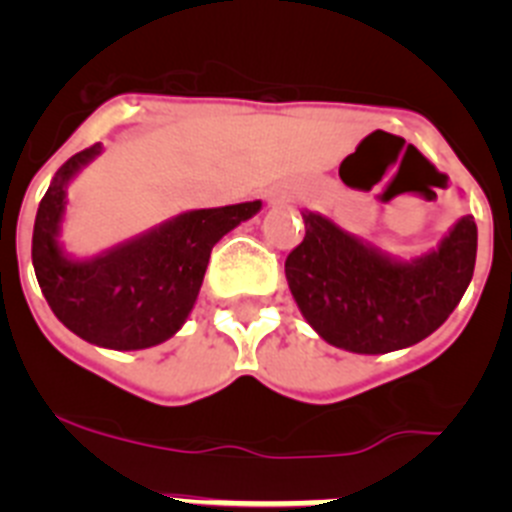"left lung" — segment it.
I'll use <instances>...</instances> for the list:
<instances>
[{
  "label": "left lung",
  "mask_w": 512,
  "mask_h": 512,
  "mask_svg": "<svg viewBox=\"0 0 512 512\" xmlns=\"http://www.w3.org/2000/svg\"><path fill=\"white\" fill-rule=\"evenodd\" d=\"M305 238L284 261L289 289L307 323L354 354H390L428 338L467 292L477 259V225L464 215L438 251L395 261L305 212Z\"/></svg>",
  "instance_id": "8db88e82"
}]
</instances>
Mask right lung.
Wrapping results in <instances>:
<instances>
[{
    "label": "right lung",
    "mask_w": 512,
    "mask_h": 512,
    "mask_svg": "<svg viewBox=\"0 0 512 512\" xmlns=\"http://www.w3.org/2000/svg\"><path fill=\"white\" fill-rule=\"evenodd\" d=\"M102 151L74 153L40 200L33 266L53 315L84 341L115 351L156 346L182 328L200 295L212 246L261 210V202L192 210L171 217L92 261H71L58 246V225L71 176Z\"/></svg>",
    "instance_id": "1"
}]
</instances>
